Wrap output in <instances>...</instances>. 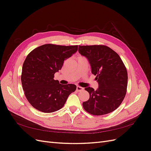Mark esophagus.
Instances as JSON below:
<instances>
[{"label": "esophagus", "mask_w": 151, "mask_h": 151, "mask_svg": "<svg viewBox=\"0 0 151 151\" xmlns=\"http://www.w3.org/2000/svg\"><path fill=\"white\" fill-rule=\"evenodd\" d=\"M83 89H84L83 88H82V87H81V86H77V88H76V91H77V92H79V91H83Z\"/></svg>", "instance_id": "obj_1"}]
</instances>
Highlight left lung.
<instances>
[{"label": "left lung", "instance_id": "1", "mask_svg": "<svg viewBox=\"0 0 151 151\" xmlns=\"http://www.w3.org/2000/svg\"><path fill=\"white\" fill-rule=\"evenodd\" d=\"M79 52L90 63L91 72L96 76L99 88H86L89 99L83 102L85 110L93 115H103L113 111L124 99L127 88V68L118 54L103 45L79 46Z\"/></svg>", "mask_w": 151, "mask_h": 151}]
</instances>
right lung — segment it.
I'll return each instance as SVG.
<instances>
[{
  "label": "right lung",
  "instance_id": "1",
  "mask_svg": "<svg viewBox=\"0 0 151 151\" xmlns=\"http://www.w3.org/2000/svg\"><path fill=\"white\" fill-rule=\"evenodd\" d=\"M78 45L45 44L28 55L22 65L21 83L25 96L35 109L52 113L61 109L72 93V84H61L54 74L61 70L63 62L77 51Z\"/></svg>",
  "mask_w": 151,
  "mask_h": 151
}]
</instances>
